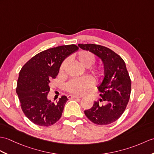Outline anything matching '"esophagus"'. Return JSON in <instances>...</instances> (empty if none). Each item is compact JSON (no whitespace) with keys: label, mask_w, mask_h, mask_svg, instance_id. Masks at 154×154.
I'll return each mask as SVG.
<instances>
[{"label":"esophagus","mask_w":154,"mask_h":154,"mask_svg":"<svg viewBox=\"0 0 154 154\" xmlns=\"http://www.w3.org/2000/svg\"><path fill=\"white\" fill-rule=\"evenodd\" d=\"M67 98L68 99H72V98H81V96H78L75 95H68L67 96Z\"/></svg>","instance_id":"obj_1"}]
</instances>
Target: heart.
I'll list each match as a JSON object with an SVG mask.
<instances>
[{"label":"heart","mask_w":154,"mask_h":154,"mask_svg":"<svg viewBox=\"0 0 154 154\" xmlns=\"http://www.w3.org/2000/svg\"><path fill=\"white\" fill-rule=\"evenodd\" d=\"M95 56L89 51H81L77 55V61L80 65L85 67H91L95 62ZM67 63V60L64 61L60 67V71H62ZM100 71H95L94 74H98ZM94 83L92 79L88 76H85L81 78L75 79L70 81L66 85V89L71 93L75 94H83L88 88L91 87Z\"/></svg>","instance_id":"heart-1"}]
</instances>
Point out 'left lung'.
<instances>
[{
    "instance_id": "1",
    "label": "left lung",
    "mask_w": 154,
    "mask_h": 154,
    "mask_svg": "<svg viewBox=\"0 0 154 154\" xmlns=\"http://www.w3.org/2000/svg\"><path fill=\"white\" fill-rule=\"evenodd\" d=\"M84 51L94 54L102 60L103 78L98 86L100 101L94 102L91 109L85 111V116L94 124L106 125L117 120L125 110L130 98L131 81L125 63L116 52L101 45L79 44Z\"/></svg>"
}]
</instances>
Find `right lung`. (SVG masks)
Instances as JSON below:
<instances>
[{
    "label": "right lung",
    "mask_w": 154,
    "mask_h": 154,
    "mask_svg": "<svg viewBox=\"0 0 154 154\" xmlns=\"http://www.w3.org/2000/svg\"><path fill=\"white\" fill-rule=\"evenodd\" d=\"M78 49L75 45L47 49L33 56L20 70L16 93L25 116L35 125L51 126L62 116L68 99L63 96L56 103L48 99L50 80L58 75L63 60Z\"/></svg>",
    "instance_id": "add662e5"
}]
</instances>
